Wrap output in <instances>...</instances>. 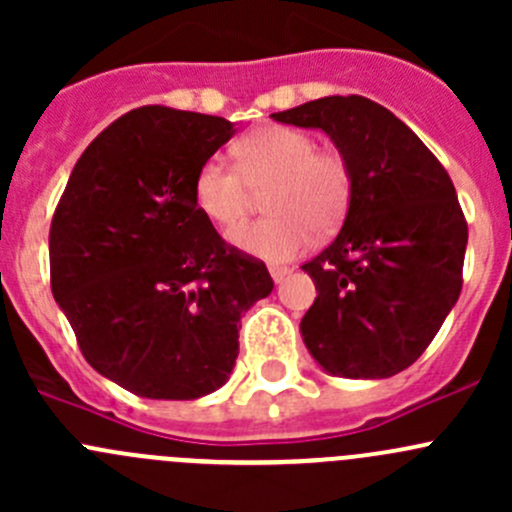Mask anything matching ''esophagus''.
<instances>
[{"label": "esophagus", "instance_id": "esophagus-1", "mask_svg": "<svg viewBox=\"0 0 512 512\" xmlns=\"http://www.w3.org/2000/svg\"><path fill=\"white\" fill-rule=\"evenodd\" d=\"M289 267H282V265H270V275H272V280H275V285H280L282 280H285V277L289 275Z\"/></svg>", "mask_w": 512, "mask_h": 512}]
</instances>
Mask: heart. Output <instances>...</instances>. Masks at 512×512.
Instances as JSON below:
<instances>
[{
    "label": "heart",
    "instance_id": "obj_1",
    "mask_svg": "<svg viewBox=\"0 0 512 512\" xmlns=\"http://www.w3.org/2000/svg\"><path fill=\"white\" fill-rule=\"evenodd\" d=\"M235 165L208 158L195 173L193 198L215 225L240 223L265 195L270 215L235 227L230 242L247 255L285 262L314 242V230L329 235L342 225L352 205V170L334 151H317L309 133L287 126L252 131L235 146Z\"/></svg>",
    "mask_w": 512,
    "mask_h": 512
}]
</instances>
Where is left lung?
<instances>
[{
	"label": "left lung",
	"mask_w": 512,
	"mask_h": 512,
	"mask_svg": "<svg viewBox=\"0 0 512 512\" xmlns=\"http://www.w3.org/2000/svg\"><path fill=\"white\" fill-rule=\"evenodd\" d=\"M272 118L327 133L354 180L339 235L302 265L317 287L299 322L304 347L332 376L389 379L423 354L461 294L468 225L456 188L421 138L364 96Z\"/></svg>",
	"instance_id": "8db88e82"
}]
</instances>
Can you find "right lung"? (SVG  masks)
<instances>
[{
  "label": "right lung",
  "mask_w": 512,
  "mask_h": 512,
  "mask_svg": "<svg viewBox=\"0 0 512 512\" xmlns=\"http://www.w3.org/2000/svg\"><path fill=\"white\" fill-rule=\"evenodd\" d=\"M232 136L220 116L136 108L86 148L51 220V292L81 352L143 399L218 391L240 317L275 287L193 198L198 168Z\"/></svg>",
  "instance_id": "right-lung-1"
}]
</instances>
